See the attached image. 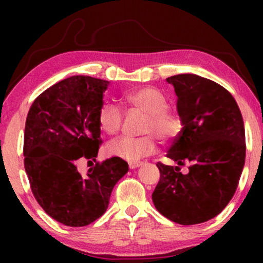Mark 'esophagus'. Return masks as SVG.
Masks as SVG:
<instances>
[{
  "label": "esophagus",
  "instance_id": "1",
  "mask_svg": "<svg viewBox=\"0 0 263 263\" xmlns=\"http://www.w3.org/2000/svg\"><path fill=\"white\" fill-rule=\"evenodd\" d=\"M139 166H141V163H140V161H138V163H129V167L130 168H136Z\"/></svg>",
  "mask_w": 263,
  "mask_h": 263
}]
</instances>
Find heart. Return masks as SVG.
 <instances>
[{"mask_svg":"<svg viewBox=\"0 0 263 263\" xmlns=\"http://www.w3.org/2000/svg\"><path fill=\"white\" fill-rule=\"evenodd\" d=\"M123 100L129 106L147 114L142 130L148 134L139 138L122 136L112 140L106 146V152L110 156L135 163L142 158L156 153L157 141L153 134L163 141H170L181 132V118L167 109L168 103L166 97L158 89L142 87L125 92ZM122 121H123V115L120 106L116 104L106 102L100 106L98 123L105 134L116 135L121 130Z\"/></svg>","mask_w":263,"mask_h":263,"instance_id":"heart-1","label":"heart"}]
</instances>
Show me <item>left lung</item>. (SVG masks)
Wrapping results in <instances>:
<instances>
[{
	"label": "left lung",
	"instance_id": "obj_1",
	"mask_svg": "<svg viewBox=\"0 0 263 263\" xmlns=\"http://www.w3.org/2000/svg\"><path fill=\"white\" fill-rule=\"evenodd\" d=\"M177 96L182 130L158 163L160 179L152 194L159 213L181 225L208 221L235 195L246 161L243 117L236 100L217 82L195 74L166 79ZM190 164L185 175L179 166Z\"/></svg>",
	"mask_w": 263,
	"mask_h": 263
}]
</instances>
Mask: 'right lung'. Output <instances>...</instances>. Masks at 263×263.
Masks as SVG:
<instances>
[{"instance_id":"obj_1","label":"right lung","mask_w":263,"mask_h":263,"mask_svg":"<svg viewBox=\"0 0 263 263\" xmlns=\"http://www.w3.org/2000/svg\"><path fill=\"white\" fill-rule=\"evenodd\" d=\"M109 81L75 75L39 95L27 114L24 165L41 207L61 224L81 228L105 213L114 186L128 172L117 157L97 163L87 175L80 158L96 160L100 140L98 112Z\"/></svg>"}]
</instances>
